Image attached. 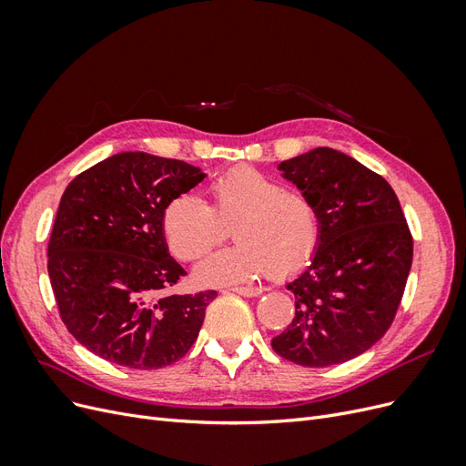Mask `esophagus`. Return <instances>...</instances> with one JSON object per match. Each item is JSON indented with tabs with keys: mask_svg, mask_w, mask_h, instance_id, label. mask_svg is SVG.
I'll return each mask as SVG.
<instances>
[{
	"mask_svg": "<svg viewBox=\"0 0 466 466\" xmlns=\"http://www.w3.org/2000/svg\"><path fill=\"white\" fill-rule=\"evenodd\" d=\"M229 291L238 293V295H245V298H257V295L262 293V288H250V286H241V288H229Z\"/></svg>",
	"mask_w": 466,
	"mask_h": 466,
	"instance_id": "esophagus-1",
	"label": "esophagus"
}]
</instances>
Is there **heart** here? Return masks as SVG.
Masks as SVG:
<instances>
[{
  "label": "heart",
  "mask_w": 466,
  "mask_h": 466,
  "mask_svg": "<svg viewBox=\"0 0 466 466\" xmlns=\"http://www.w3.org/2000/svg\"><path fill=\"white\" fill-rule=\"evenodd\" d=\"M209 206L178 194L163 211L167 245L180 260H196L233 228L235 245L206 257L194 276L202 286H228L264 272L281 279L311 262L320 243L317 204L288 190L255 167H235L208 185Z\"/></svg>",
  "instance_id": "b5f03b06"
}]
</instances>
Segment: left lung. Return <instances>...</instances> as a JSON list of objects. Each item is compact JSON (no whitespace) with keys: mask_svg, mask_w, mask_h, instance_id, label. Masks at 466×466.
<instances>
[{"mask_svg":"<svg viewBox=\"0 0 466 466\" xmlns=\"http://www.w3.org/2000/svg\"><path fill=\"white\" fill-rule=\"evenodd\" d=\"M279 171L317 204L322 231L311 266L288 284L295 313L272 348L303 368H329L389 330L412 266V233L389 182L340 151L317 147Z\"/></svg>","mask_w":466,"mask_h":466,"instance_id":"8db88e82","label":"left lung"}]
</instances>
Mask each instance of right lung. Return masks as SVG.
<instances>
[{
	"mask_svg": "<svg viewBox=\"0 0 466 466\" xmlns=\"http://www.w3.org/2000/svg\"><path fill=\"white\" fill-rule=\"evenodd\" d=\"M204 177L185 161L126 151L67 185L48 243V276L66 329L95 356L161 370L196 342L218 293H165L187 272L168 255L163 211Z\"/></svg>",
	"mask_w": 466,
	"mask_h": 466,
	"instance_id": "right-lung-1",
	"label": "right lung"
}]
</instances>
